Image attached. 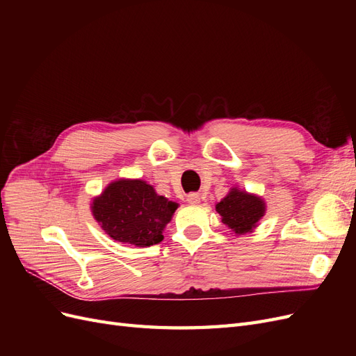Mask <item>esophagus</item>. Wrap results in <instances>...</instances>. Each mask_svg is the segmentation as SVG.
Here are the masks:
<instances>
[{"label": "esophagus", "instance_id": "1", "mask_svg": "<svg viewBox=\"0 0 356 356\" xmlns=\"http://www.w3.org/2000/svg\"><path fill=\"white\" fill-rule=\"evenodd\" d=\"M187 202H188L190 204H197V203H200V195H199V193H190V195L187 196Z\"/></svg>", "mask_w": 356, "mask_h": 356}]
</instances>
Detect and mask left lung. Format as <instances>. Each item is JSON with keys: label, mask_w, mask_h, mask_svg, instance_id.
<instances>
[{"label": "left lung", "mask_w": 356, "mask_h": 356, "mask_svg": "<svg viewBox=\"0 0 356 356\" xmlns=\"http://www.w3.org/2000/svg\"><path fill=\"white\" fill-rule=\"evenodd\" d=\"M221 215L222 224L227 225L234 236L252 233L266 213V202L261 196L248 193L239 187H232L227 196L215 204Z\"/></svg>", "instance_id": "8db88e82"}]
</instances>
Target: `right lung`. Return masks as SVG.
I'll return each instance as SVG.
<instances>
[{
	"label": "right lung",
	"mask_w": 356,
	"mask_h": 356,
	"mask_svg": "<svg viewBox=\"0 0 356 356\" xmlns=\"http://www.w3.org/2000/svg\"><path fill=\"white\" fill-rule=\"evenodd\" d=\"M177 208V202L157 195L152 184L139 178L110 182L90 203L93 218L111 239L139 248L163 241V230Z\"/></svg>",
	"instance_id": "1"
}]
</instances>
